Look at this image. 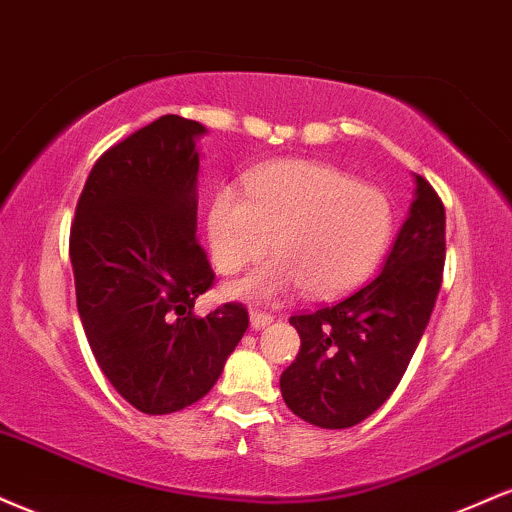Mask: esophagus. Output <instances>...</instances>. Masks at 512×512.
<instances>
[{
    "label": "esophagus",
    "mask_w": 512,
    "mask_h": 512,
    "mask_svg": "<svg viewBox=\"0 0 512 512\" xmlns=\"http://www.w3.org/2000/svg\"><path fill=\"white\" fill-rule=\"evenodd\" d=\"M275 321L273 314H266V311H258V309H251V326H254L256 330H263L268 328L270 323Z\"/></svg>",
    "instance_id": "1"
}]
</instances>
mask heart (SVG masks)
Instances as JSON below:
<instances>
[{
    "label": "heart",
    "mask_w": 512,
    "mask_h": 512,
    "mask_svg": "<svg viewBox=\"0 0 512 512\" xmlns=\"http://www.w3.org/2000/svg\"><path fill=\"white\" fill-rule=\"evenodd\" d=\"M393 206L376 186L328 162L280 160L246 179V194L225 186L210 198L208 244L215 268L234 275L278 258L242 282L239 297L302 290L328 299L374 273L393 237Z\"/></svg>",
    "instance_id": "heart-1"
}]
</instances>
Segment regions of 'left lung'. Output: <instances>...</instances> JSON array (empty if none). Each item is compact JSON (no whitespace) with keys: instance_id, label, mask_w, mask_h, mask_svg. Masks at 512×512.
Returning a JSON list of instances; mask_svg holds the SVG:
<instances>
[{"instance_id":"1","label":"left lung","mask_w":512,"mask_h":512,"mask_svg":"<svg viewBox=\"0 0 512 512\" xmlns=\"http://www.w3.org/2000/svg\"><path fill=\"white\" fill-rule=\"evenodd\" d=\"M446 263V210L417 174L410 218L376 280L335 304L290 318L302 347L282 371L285 405L321 429H350L405 376L434 311Z\"/></svg>"}]
</instances>
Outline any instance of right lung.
I'll return each instance as SVG.
<instances>
[{
  "label": "right lung",
  "mask_w": 512,
  "mask_h": 512,
  "mask_svg": "<svg viewBox=\"0 0 512 512\" xmlns=\"http://www.w3.org/2000/svg\"><path fill=\"white\" fill-rule=\"evenodd\" d=\"M198 122L165 114L100 155L71 222L76 306L122 398L170 414L208 395L249 328L244 304L196 316L215 273L196 239Z\"/></svg>",
  "instance_id": "add662e5"
}]
</instances>
